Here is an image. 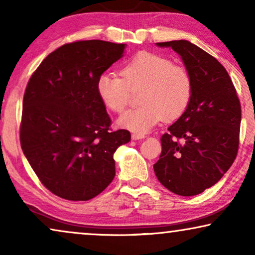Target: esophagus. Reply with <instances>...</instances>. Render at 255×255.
Segmentation results:
<instances>
[{"label":"esophagus","mask_w":255,"mask_h":255,"mask_svg":"<svg viewBox=\"0 0 255 255\" xmlns=\"http://www.w3.org/2000/svg\"><path fill=\"white\" fill-rule=\"evenodd\" d=\"M145 134L144 133H132V139L133 140H139V139H144Z\"/></svg>","instance_id":"1"}]
</instances>
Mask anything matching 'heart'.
<instances>
[{
    "instance_id": "1",
    "label": "heart",
    "mask_w": 255,
    "mask_h": 255,
    "mask_svg": "<svg viewBox=\"0 0 255 255\" xmlns=\"http://www.w3.org/2000/svg\"><path fill=\"white\" fill-rule=\"evenodd\" d=\"M121 75L101 74L96 90L108 109L121 114L130 103L131 90L141 89V106L118 118V124L128 130L144 133L162 118L175 120L187 110L193 99L194 80L189 69L162 55L137 53L122 66Z\"/></svg>"
}]
</instances>
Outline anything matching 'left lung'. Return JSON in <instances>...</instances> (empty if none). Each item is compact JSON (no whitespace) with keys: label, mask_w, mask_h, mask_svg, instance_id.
<instances>
[{"label":"left lung","mask_w":255,"mask_h":255,"mask_svg":"<svg viewBox=\"0 0 255 255\" xmlns=\"http://www.w3.org/2000/svg\"><path fill=\"white\" fill-rule=\"evenodd\" d=\"M179 53L194 80L187 110L163 133L153 165L160 183L181 196L203 193L222 179L239 147L242 107L221 62L188 40L158 43Z\"/></svg>","instance_id":"obj_1"}]
</instances>
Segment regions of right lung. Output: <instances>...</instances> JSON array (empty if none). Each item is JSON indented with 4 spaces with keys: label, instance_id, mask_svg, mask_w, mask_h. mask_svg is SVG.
Returning a JSON list of instances; mask_svg holds the SVG:
<instances>
[{
    "label": "right lung",
    "instance_id": "right-lung-1",
    "mask_svg": "<svg viewBox=\"0 0 255 255\" xmlns=\"http://www.w3.org/2000/svg\"><path fill=\"white\" fill-rule=\"evenodd\" d=\"M125 44L78 40L41 61L23 97L19 139L40 182L68 201H88L115 177L114 153L130 141L111 130L96 82L123 57Z\"/></svg>",
    "mask_w": 255,
    "mask_h": 255
}]
</instances>
